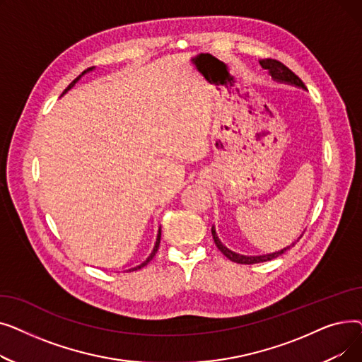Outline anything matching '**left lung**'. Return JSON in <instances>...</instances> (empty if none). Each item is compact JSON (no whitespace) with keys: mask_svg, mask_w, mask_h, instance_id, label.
I'll use <instances>...</instances> for the list:
<instances>
[{"mask_svg":"<svg viewBox=\"0 0 362 362\" xmlns=\"http://www.w3.org/2000/svg\"><path fill=\"white\" fill-rule=\"evenodd\" d=\"M259 64H261V67H262L264 70H267V73L272 76L273 81H276V82H279V83L292 85V86H296V88H300V89H307V86L303 85V82L298 78V76H296L291 69H288L286 66H284L283 63H280V62H277V60L267 59V60L259 62ZM211 233H213V239H214V242H216V245H217V248H218L227 258H229L230 261L238 262V264H258V262H264V261H272V259H274V258L280 257L281 254L286 252L288 250H291L292 246L295 245V242H293V243H291L289 246H286V248H283V250L276 251V252H272V254L243 255V254H238V252H235V251L227 248V246L218 239V235H217V232H216V226H214V224H213V227H211ZM300 236H302V235H300ZM298 239H299V238H298Z\"/></svg>","mask_w":362,"mask_h":362,"instance_id":"8db88e82","label":"left lung"}]
</instances>
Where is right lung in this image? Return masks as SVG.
<instances>
[{"label": "right lung", "instance_id": "add662e5", "mask_svg": "<svg viewBox=\"0 0 362 362\" xmlns=\"http://www.w3.org/2000/svg\"><path fill=\"white\" fill-rule=\"evenodd\" d=\"M93 70V67H90V69H88V70H85L82 74H79L78 76V78H76L66 89H64V92L62 93V97H63V95L64 93H67L76 83H78L79 81H81V78H82V76H85L86 73H89V71H92ZM160 240H161V226H158V230H157V238H156V242H154V245H152V248H151V251H149V254L141 261V262H138L136 265H133V267H129V269H126V270H123V273H129V272H136V270H141L142 267H145V265L152 259V258H154V255L157 254V251H158V246H160Z\"/></svg>", "mask_w": 362, "mask_h": 362}]
</instances>
